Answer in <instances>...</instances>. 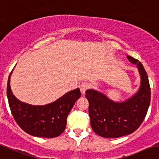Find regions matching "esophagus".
Returning a JSON list of instances; mask_svg holds the SVG:
<instances>
[{
	"mask_svg": "<svg viewBox=\"0 0 159 159\" xmlns=\"http://www.w3.org/2000/svg\"><path fill=\"white\" fill-rule=\"evenodd\" d=\"M89 88H90V84H89L88 82L81 83V85H80V90H81V94H82V95H84V92H85V91L87 90V89H89Z\"/></svg>",
	"mask_w": 159,
	"mask_h": 159,
	"instance_id": "esophagus-1",
	"label": "esophagus"
}]
</instances>
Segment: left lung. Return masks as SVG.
I'll return each instance as SVG.
<instances>
[{
  "mask_svg": "<svg viewBox=\"0 0 159 159\" xmlns=\"http://www.w3.org/2000/svg\"><path fill=\"white\" fill-rule=\"evenodd\" d=\"M127 57L136 64L141 75L139 90L131 98L119 102L96 90L85 92L92 128L103 138H116L134 132L144 121L150 105L151 88L145 69L138 60Z\"/></svg>",
  "mask_w": 159,
  "mask_h": 159,
  "instance_id": "left-lung-1",
  "label": "left lung"
}]
</instances>
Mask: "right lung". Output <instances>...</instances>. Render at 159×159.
Instances as JSON below:
<instances>
[{"instance_id":"1","label":"right lung","mask_w":159,"mask_h":159,"mask_svg":"<svg viewBox=\"0 0 159 159\" xmlns=\"http://www.w3.org/2000/svg\"><path fill=\"white\" fill-rule=\"evenodd\" d=\"M9 75L7 95L9 107L18 125L29 134L39 138H56L65 130L67 118L81 93L76 89L66 93L53 102L33 106L19 101L13 95Z\"/></svg>"}]
</instances>
